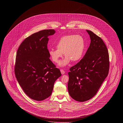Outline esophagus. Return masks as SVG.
Returning <instances> with one entry per match:
<instances>
[{"label": "esophagus", "mask_w": 123, "mask_h": 123, "mask_svg": "<svg viewBox=\"0 0 123 123\" xmlns=\"http://www.w3.org/2000/svg\"><path fill=\"white\" fill-rule=\"evenodd\" d=\"M60 72H61V74H62V75H64V73H65V71H64V70H63V69H61V70H60Z\"/></svg>", "instance_id": "34e87169"}]
</instances>
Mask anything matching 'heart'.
Returning <instances> with one entry per match:
<instances>
[{
  "mask_svg": "<svg viewBox=\"0 0 123 123\" xmlns=\"http://www.w3.org/2000/svg\"><path fill=\"white\" fill-rule=\"evenodd\" d=\"M57 49H50L48 53L53 62L57 63L64 53L65 58L59 63L60 66H65L72 62L82 59L85 47V41L80 35H70L62 37L56 45Z\"/></svg>",
  "mask_w": 123,
  "mask_h": 123,
  "instance_id": "obj_1",
  "label": "heart"
}]
</instances>
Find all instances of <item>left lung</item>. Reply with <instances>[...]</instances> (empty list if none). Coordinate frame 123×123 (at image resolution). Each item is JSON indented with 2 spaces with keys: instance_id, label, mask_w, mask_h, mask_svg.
Listing matches in <instances>:
<instances>
[{
  "instance_id": "1",
  "label": "left lung",
  "mask_w": 123,
  "mask_h": 123,
  "mask_svg": "<svg viewBox=\"0 0 123 123\" xmlns=\"http://www.w3.org/2000/svg\"><path fill=\"white\" fill-rule=\"evenodd\" d=\"M91 42L83 58L71 67L68 83L70 96L84 102L93 97L107 77L109 69L108 52L102 40L86 30Z\"/></svg>"
}]
</instances>
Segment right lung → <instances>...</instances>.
I'll list each match as a JSON object with an SVG mask.
<instances>
[{
    "mask_svg": "<svg viewBox=\"0 0 123 123\" xmlns=\"http://www.w3.org/2000/svg\"><path fill=\"white\" fill-rule=\"evenodd\" d=\"M54 29L40 31L26 38L18 49L15 74L24 93L32 99L41 101L49 97L54 83L61 76L50 59L48 36Z\"/></svg>",
    "mask_w": 123,
    "mask_h": 123,
    "instance_id": "obj_1",
    "label": "right lung"
}]
</instances>
